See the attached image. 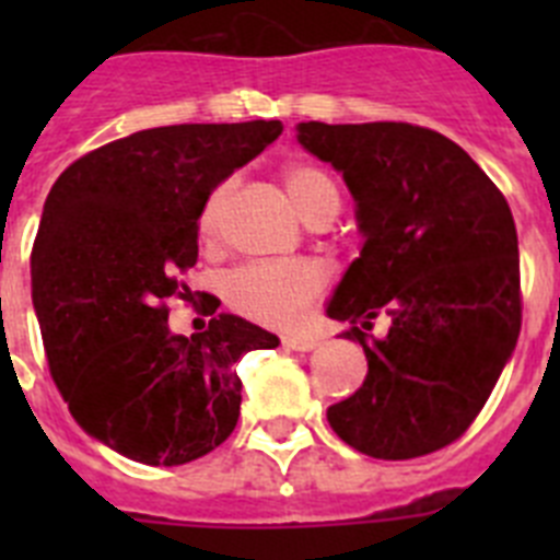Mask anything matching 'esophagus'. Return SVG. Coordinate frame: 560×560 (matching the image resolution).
Instances as JSON below:
<instances>
[{
	"label": "esophagus",
	"mask_w": 560,
	"mask_h": 560,
	"mask_svg": "<svg viewBox=\"0 0 560 560\" xmlns=\"http://www.w3.org/2000/svg\"><path fill=\"white\" fill-rule=\"evenodd\" d=\"M283 345L289 350H314L319 348V339H314V336H305V334H285L283 336Z\"/></svg>",
	"instance_id": "esophagus-1"
}]
</instances>
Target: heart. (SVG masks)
Listing matches in <instances>:
<instances>
[{
    "label": "heart",
    "mask_w": 560,
    "mask_h": 560,
    "mask_svg": "<svg viewBox=\"0 0 560 560\" xmlns=\"http://www.w3.org/2000/svg\"><path fill=\"white\" fill-rule=\"evenodd\" d=\"M283 185L296 212L308 224L334 219L339 212V187L334 176L311 162L283 167ZM232 182L212 187L199 212V232L210 241L221 235ZM328 285L323 266L311 260H252L224 277V300L232 311L260 325H291Z\"/></svg>",
    "instance_id": "b5f03b06"
}]
</instances>
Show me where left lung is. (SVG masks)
<instances>
[{"label":"left lung","instance_id":"left-lung-1","mask_svg":"<svg viewBox=\"0 0 560 560\" xmlns=\"http://www.w3.org/2000/svg\"><path fill=\"white\" fill-rule=\"evenodd\" d=\"M300 142L341 171L364 246L328 314L350 323L368 378L328 409L355 452L412 459L468 432L522 330L518 237L508 199L443 133L412 122H300ZM378 313L390 334L373 342Z\"/></svg>","mask_w":560,"mask_h":560}]
</instances>
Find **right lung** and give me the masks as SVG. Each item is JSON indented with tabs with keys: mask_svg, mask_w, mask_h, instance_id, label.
<instances>
[{
	"mask_svg": "<svg viewBox=\"0 0 560 560\" xmlns=\"http://www.w3.org/2000/svg\"><path fill=\"white\" fill-rule=\"evenodd\" d=\"M280 133V120L145 128L83 153L49 190L30 255L44 353L72 418L114 452L205 457L241 415L232 364L280 345L232 314L192 336L167 328L199 260L201 205Z\"/></svg>",
	"mask_w": 560,
	"mask_h": 560,
	"instance_id": "right-lung-1",
	"label": "right lung"
}]
</instances>
